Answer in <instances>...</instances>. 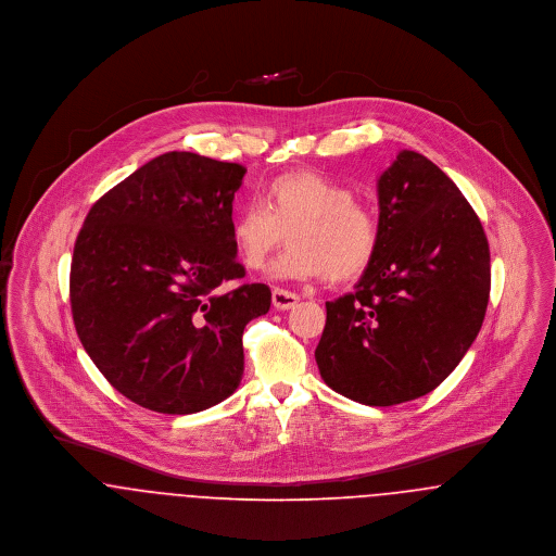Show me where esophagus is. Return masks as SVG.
Segmentation results:
<instances>
[{
  "label": "esophagus",
  "mask_w": 556,
  "mask_h": 556,
  "mask_svg": "<svg viewBox=\"0 0 556 556\" xmlns=\"http://www.w3.org/2000/svg\"><path fill=\"white\" fill-rule=\"evenodd\" d=\"M299 294L294 292H288L283 288H275L273 290V307L277 311H288V308H294L299 305Z\"/></svg>",
  "instance_id": "34e87169"
}]
</instances>
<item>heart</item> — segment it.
I'll list each match as a JSON object with an SVG mask.
<instances>
[{
	"label": "heart",
	"mask_w": 556,
	"mask_h": 556,
	"mask_svg": "<svg viewBox=\"0 0 556 556\" xmlns=\"http://www.w3.org/2000/svg\"><path fill=\"white\" fill-rule=\"evenodd\" d=\"M290 232V245L273 266L277 277L332 283L363 275L375 257L379 226L354 191L319 173L273 179L264 204L249 202L230 224V239L249 270H260Z\"/></svg>",
	"instance_id": "obj_1"
}]
</instances>
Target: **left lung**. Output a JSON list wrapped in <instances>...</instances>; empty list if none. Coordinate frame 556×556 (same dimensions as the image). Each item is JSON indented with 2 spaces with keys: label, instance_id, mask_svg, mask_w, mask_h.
<instances>
[{
  "label": "left lung",
  "instance_id": "8db88e82",
  "mask_svg": "<svg viewBox=\"0 0 556 556\" xmlns=\"http://www.w3.org/2000/svg\"><path fill=\"white\" fill-rule=\"evenodd\" d=\"M379 243L356 292L326 303L321 379L372 407L434 390L476 341L491 294L484 228L454 181L401 151L377 181Z\"/></svg>",
  "mask_w": 556,
  "mask_h": 556
}]
</instances>
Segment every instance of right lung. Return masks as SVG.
<instances>
[{"label":"right lung","mask_w":556,"mask_h":556,"mask_svg":"<svg viewBox=\"0 0 556 556\" xmlns=\"http://www.w3.org/2000/svg\"><path fill=\"white\" fill-rule=\"evenodd\" d=\"M241 164L164 153L87 213L70 268L78 339L129 401L195 414L241 383L243 330L268 313L270 290L245 283L230 239Z\"/></svg>","instance_id":"obj_1"}]
</instances>
